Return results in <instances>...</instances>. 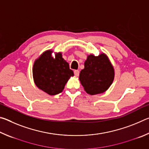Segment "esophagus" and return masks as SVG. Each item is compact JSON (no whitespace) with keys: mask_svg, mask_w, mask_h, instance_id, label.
Returning a JSON list of instances; mask_svg holds the SVG:
<instances>
[{"mask_svg":"<svg viewBox=\"0 0 149 149\" xmlns=\"http://www.w3.org/2000/svg\"><path fill=\"white\" fill-rule=\"evenodd\" d=\"M74 74L75 76H79V70H75L74 71Z\"/></svg>","mask_w":149,"mask_h":149,"instance_id":"obj_1","label":"esophagus"}]
</instances>
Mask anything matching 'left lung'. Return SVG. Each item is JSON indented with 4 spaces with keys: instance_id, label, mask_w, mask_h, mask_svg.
<instances>
[{
    "instance_id": "1",
    "label": "left lung",
    "mask_w": 149,
    "mask_h": 149,
    "mask_svg": "<svg viewBox=\"0 0 149 149\" xmlns=\"http://www.w3.org/2000/svg\"><path fill=\"white\" fill-rule=\"evenodd\" d=\"M79 74L81 84L85 91L93 95L106 91L112 84L114 70L104 54L95 56L91 54L85 62Z\"/></svg>"
}]
</instances>
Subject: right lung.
<instances>
[{"instance_id":"right-lung-1","label":"right lung","mask_w":149,"mask_h":149,"mask_svg":"<svg viewBox=\"0 0 149 149\" xmlns=\"http://www.w3.org/2000/svg\"><path fill=\"white\" fill-rule=\"evenodd\" d=\"M48 50L35 60L33 68V76L35 85L50 95L61 93L70 77L74 75L69 64L62 56L61 52L52 56Z\"/></svg>"}]
</instances>
